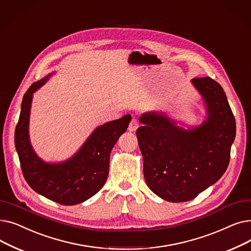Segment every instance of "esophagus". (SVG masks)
Masks as SVG:
<instances>
[{"mask_svg": "<svg viewBox=\"0 0 251 251\" xmlns=\"http://www.w3.org/2000/svg\"><path fill=\"white\" fill-rule=\"evenodd\" d=\"M138 126H139V124H138V121L136 120L135 118H132V120L130 121V124H129V126H128V130L129 131H135L137 128H138Z\"/></svg>", "mask_w": 251, "mask_h": 251, "instance_id": "esophagus-1", "label": "esophagus"}]
</instances>
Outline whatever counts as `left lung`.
I'll list each match as a JSON object with an SVG mask.
<instances>
[{
    "instance_id": "left-lung-1",
    "label": "left lung",
    "mask_w": 251,
    "mask_h": 251,
    "mask_svg": "<svg viewBox=\"0 0 251 251\" xmlns=\"http://www.w3.org/2000/svg\"><path fill=\"white\" fill-rule=\"evenodd\" d=\"M206 105L205 121L185 130L156 112L141 115L136 131L150 189L171 202L191 201L216 183L230 162L236 122L223 87L210 77L193 78Z\"/></svg>"
}]
</instances>
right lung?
<instances>
[{
    "label": "right lung",
    "instance_id": "1",
    "mask_svg": "<svg viewBox=\"0 0 251 251\" xmlns=\"http://www.w3.org/2000/svg\"><path fill=\"white\" fill-rule=\"evenodd\" d=\"M49 76L32 83L25 92L15 129V147L28 185L52 201L74 205L87 201L102 188L109 175L111 151L119 137L127 130L131 116L128 114L99 126L68 161L46 163L31 147L28 125L33 92L46 83Z\"/></svg>",
    "mask_w": 251,
    "mask_h": 251
}]
</instances>
